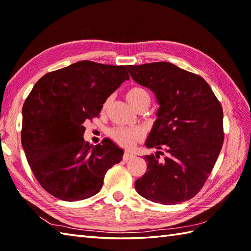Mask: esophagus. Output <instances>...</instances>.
<instances>
[{
    "instance_id": "esophagus-1",
    "label": "esophagus",
    "mask_w": 251,
    "mask_h": 251,
    "mask_svg": "<svg viewBox=\"0 0 251 251\" xmlns=\"http://www.w3.org/2000/svg\"><path fill=\"white\" fill-rule=\"evenodd\" d=\"M132 157H134V155H132V154L129 152H125L124 154H123V161L124 162H128L129 159H131Z\"/></svg>"
}]
</instances>
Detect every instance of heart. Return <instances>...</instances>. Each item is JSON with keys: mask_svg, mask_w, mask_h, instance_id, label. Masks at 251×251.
<instances>
[{"mask_svg": "<svg viewBox=\"0 0 251 251\" xmlns=\"http://www.w3.org/2000/svg\"><path fill=\"white\" fill-rule=\"evenodd\" d=\"M126 98L128 102L136 108L142 101H150V96L141 87H132L126 94ZM109 103V99H106L103 103V109L106 108ZM109 136L116 145L123 148H132L138 141L143 138V131L139 127H123L116 126L111 128Z\"/></svg>", "mask_w": 251, "mask_h": 251, "instance_id": "heart-1", "label": "heart"}]
</instances>
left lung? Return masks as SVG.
Wrapping results in <instances>:
<instances>
[{"mask_svg":"<svg viewBox=\"0 0 251 251\" xmlns=\"http://www.w3.org/2000/svg\"><path fill=\"white\" fill-rule=\"evenodd\" d=\"M126 69L134 81L155 94L159 103L157 120L146 142L158 151L145 156L147 172L136 181V190L164 205L191 200L204 186L222 149L221 103L204 78L173 63Z\"/></svg>","mask_w":251,"mask_h":251,"instance_id":"obj_1","label":"left lung"}]
</instances>
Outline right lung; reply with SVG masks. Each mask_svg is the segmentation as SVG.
Instances as JSON below:
<instances>
[{"label": "right lung", "mask_w": 251, "mask_h": 251, "mask_svg": "<svg viewBox=\"0 0 251 251\" xmlns=\"http://www.w3.org/2000/svg\"><path fill=\"white\" fill-rule=\"evenodd\" d=\"M129 79L126 66L83 60L42 76L23 106L21 145L42 188L66 201L97 194L104 175L122 161L109 139L84 140V122L98 117L109 96Z\"/></svg>", "instance_id": "right-lung-1"}]
</instances>
